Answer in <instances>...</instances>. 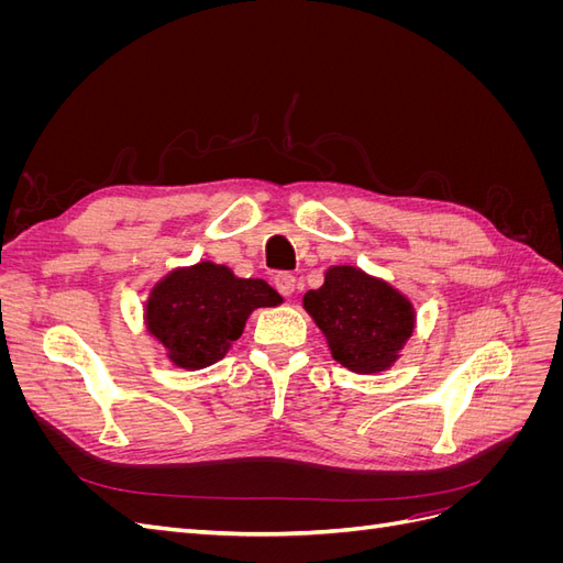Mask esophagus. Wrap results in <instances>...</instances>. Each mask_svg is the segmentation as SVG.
<instances>
[{"mask_svg": "<svg viewBox=\"0 0 563 563\" xmlns=\"http://www.w3.org/2000/svg\"><path fill=\"white\" fill-rule=\"evenodd\" d=\"M275 286L277 291L284 296V298H291L296 294V277L294 275H286V272H282V275L275 277Z\"/></svg>", "mask_w": 563, "mask_h": 563, "instance_id": "obj_1", "label": "esophagus"}]
</instances>
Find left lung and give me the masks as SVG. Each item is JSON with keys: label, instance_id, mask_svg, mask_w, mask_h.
<instances>
[{"label": "left lung", "instance_id": "left-lung-1", "mask_svg": "<svg viewBox=\"0 0 563 563\" xmlns=\"http://www.w3.org/2000/svg\"><path fill=\"white\" fill-rule=\"evenodd\" d=\"M302 308L327 338L331 356L362 376L389 371L416 333V308L399 288L362 267L331 265Z\"/></svg>", "mask_w": 563, "mask_h": 563}]
</instances>
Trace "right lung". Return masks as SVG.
<instances>
[{
    "label": "right lung",
    "mask_w": 563,
    "mask_h": 563,
    "mask_svg": "<svg viewBox=\"0 0 563 563\" xmlns=\"http://www.w3.org/2000/svg\"><path fill=\"white\" fill-rule=\"evenodd\" d=\"M282 302L267 282L242 279L228 265L199 261L174 267L155 282L143 305V321L168 362L201 371L223 360L255 310Z\"/></svg>",
    "instance_id": "add662e5"
}]
</instances>
